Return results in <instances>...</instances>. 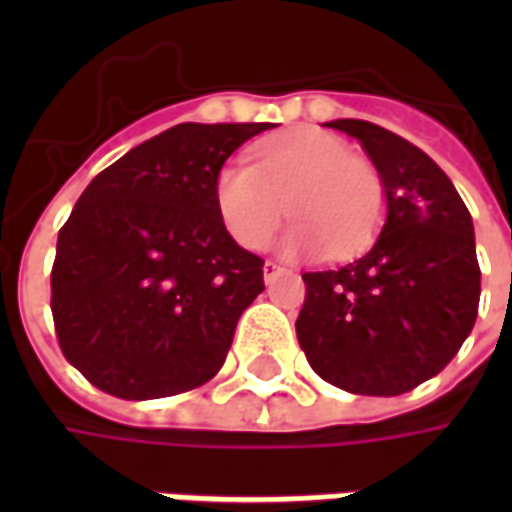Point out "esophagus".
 Instances as JSON below:
<instances>
[{
    "mask_svg": "<svg viewBox=\"0 0 512 512\" xmlns=\"http://www.w3.org/2000/svg\"><path fill=\"white\" fill-rule=\"evenodd\" d=\"M279 274H285V268L279 266V263H274V260H266V266H263V277H266V282H274Z\"/></svg>",
    "mask_w": 512,
    "mask_h": 512,
    "instance_id": "1",
    "label": "esophagus"
}]
</instances>
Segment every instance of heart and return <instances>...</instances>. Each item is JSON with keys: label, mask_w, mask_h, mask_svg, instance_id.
<instances>
[{"label": "heart", "mask_w": 512, "mask_h": 512, "mask_svg": "<svg viewBox=\"0 0 512 512\" xmlns=\"http://www.w3.org/2000/svg\"><path fill=\"white\" fill-rule=\"evenodd\" d=\"M213 200L227 233L244 249H266L285 216L296 219L285 252L348 257L365 249L384 219L381 172L340 136L301 128L255 150L252 167L230 161L216 172Z\"/></svg>", "instance_id": "heart-1"}]
</instances>
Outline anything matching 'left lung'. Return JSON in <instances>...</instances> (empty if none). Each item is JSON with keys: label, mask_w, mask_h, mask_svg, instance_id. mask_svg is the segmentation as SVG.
I'll return each instance as SVG.
<instances>
[{"label": "left lung", "mask_w": 512, "mask_h": 512, "mask_svg": "<svg viewBox=\"0 0 512 512\" xmlns=\"http://www.w3.org/2000/svg\"><path fill=\"white\" fill-rule=\"evenodd\" d=\"M381 172L386 222L365 255L307 271L296 321L310 367L354 395L392 397L461 351L480 304L472 216L439 164L367 120H334Z\"/></svg>", "instance_id": "8db88e82"}]
</instances>
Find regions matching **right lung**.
<instances>
[{"instance_id": "right-lung-1", "label": "right lung", "mask_w": 512, "mask_h": 512, "mask_svg": "<svg viewBox=\"0 0 512 512\" xmlns=\"http://www.w3.org/2000/svg\"><path fill=\"white\" fill-rule=\"evenodd\" d=\"M271 123H180L98 172L51 266L62 354L123 400L180 395L222 370L235 323L263 293V257L227 233L213 180Z\"/></svg>"}]
</instances>
